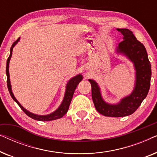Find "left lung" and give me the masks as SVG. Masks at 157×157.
I'll use <instances>...</instances> for the list:
<instances>
[{"mask_svg":"<svg viewBox=\"0 0 157 157\" xmlns=\"http://www.w3.org/2000/svg\"><path fill=\"white\" fill-rule=\"evenodd\" d=\"M124 36L117 52L126 56L134 63L136 70L135 86L129 96L122 98L119 104H109L105 102L100 88L95 81L89 79L91 85V96L95 108L98 113L110 117H122L132 114L147 97L151 77V63L144 45L139 42L132 31L126 29H117Z\"/></svg>","mask_w":157,"mask_h":157,"instance_id":"obj_1","label":"left lung"}]
</instances>
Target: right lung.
Wrapping results in <instances>:
<instances>
[{
	"label": "right lung",
	"mask_w": 157,
	"mask_h": 157,
	"mask_svg": "<svg viewBox=\"0 0 157 157\" xmlns=\"http://www.w3.org/2000/svg\"><path fill=\"white\" fill-rule=\"evenodd\" d=\"M20 40V38H18L16 41H15L13 45L11 46V48H10V56L8 57V59L7 60V63H6V76H7V86H8V91H9V93L11 96V97L15 101H16L19 106L21 107V109L24 111V113L26 114L27 116H29V117L32 118L33 119L37 120V121H52V120H56L58 119H60V118L63 117L64 115L67 113V111L68 110V108H69L71 101V99L73 98V95H74L75 89H76L77 86L79 83V82L83 79V76H81V74L77 75V76H74V78H71L69 81L67 83V85H66V92H65V95H64V98L63 101H62L61 104L60 105V106L54 112L50 113L48 115H37V114H34L33 113H31L30 111H27L26 109L23 108V107L21 106L20 103H19L15 96L13 94L12 90H11V85H10V78H9V62H10V57L12 56V51H13V47L16 46V44H17V43Z\"/></svg>",
	"instance_id": "obj_1"
}]
</instances>
